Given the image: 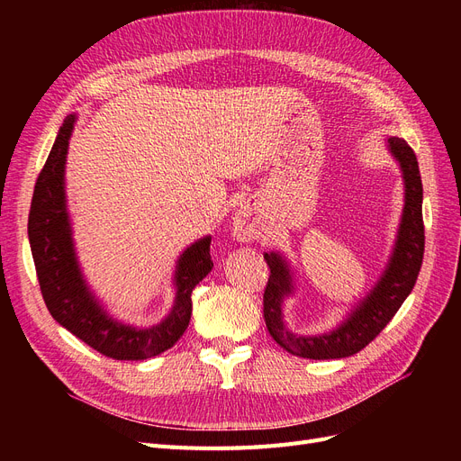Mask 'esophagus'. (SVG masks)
Returning a JSON list of instances; mask_svg holds the SVG:
<instances>
[{
    "instance_id": "esophagus-1",
    "label": "esophagus",
    "mask_w": 461,
    "mask_h": 461,
    "mask_svg": "<svg viewBox=\"0 0 461 461\" xmlns=\"http://www.w3.org/2000/svg\"><path fill=\"white\" fill-rule=\"evenodd\" d=\"M261 221L249 205L236 209L232 217V236L239 242H252L261 236Z\"/></svg>"
}]
</instances>
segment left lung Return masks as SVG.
I'll return each instance as SVG.
<instances>
[{
  "label": "left lung",
  "mask_w": 461,
  "mask_h": 461,
  "mask_svg": "<svg viewBox=\"0 0 461 461\" xmlns=\"http://www.w3.org/2000/svg\"><path fill=\"white\" fill-rule=\"evenodd\" d=\"M386 149L400 167L403 180V209L393 252L379 281L361 298L340 323L321 334H296L285 323V298L294 296V273L278 252H265L271 275L263 294L265 325L286 352L308 359H340L354 356L379 334L394 317L420 275L425 252L423 185L413 149L398 136H386Z\"/></svg>",
  "instance_id": "left-lung-1"
}]
</instances>
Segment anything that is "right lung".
Masks as SVG:
<instances>
[{"label":"right lung","instance_id":"add662e5","mask_svg":"<svg viewBox=\"0 0 461 461\" xmlns=\"http://www.w3.org/2000/svg\"><path fill=\"white\" fill-rule=\"evenodd\" d=\"M77 119V113L65 117L31 203L29 240L41 296L51 317L95 352L132 361L159 356L175 346L190 323L192 290L213 269L212 236H203L178 256L173 308L158 325L134 327L109 315L80 269L67 207L65 163Z\"/></svg>","mask_w":461,"mask_h":461}]
</instances>
